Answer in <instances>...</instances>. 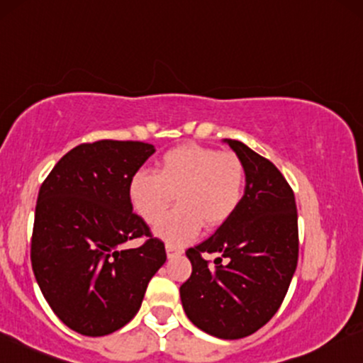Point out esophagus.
<instances>
[{"instance_id": "34e87169", "label": "esophagus", "mask_w": 363, "mask_h": 363, "mask_svg": "<svg viewBox=\"0 0 363 363\" xmlns=\"http://www.w3.org/2000/svg\"><path fill=\"white\" fill-rule=\"evenodd\" d=\"M165 250H167V255L169 257H174V255H179V253H182V247H177L174 245V243H165Z\"/></svg>"}]
</instances>
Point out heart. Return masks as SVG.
<instances>
[{"label":"heart","instance_id":"heart-1","mask_svg":"<svg viewBox=\"0 0 363 363\" xmlns=\"http://www.w3.org/2000/svg\"><path fill=\"white\" fill-rule=\"evenodd\" d=\"M245 187L238 155L187 143L160 157L157 172L138 170L128 186L135 211L148 225L162 217L178 194L179 206L155 226L167 243L182 245L203 228L223 225L237 211Z\"/></svg>","mask_w":363,"mask_h":363}]
</instances>
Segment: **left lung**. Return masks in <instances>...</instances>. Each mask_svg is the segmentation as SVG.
<instances>
[{
  "mask_svg": "<svg viewBox=\"0 0 363 363\" xmlns=\"http://www.w3.org/2000/svg\"><path fill=\"white\" fill-rule=\"evenodd\" d=\"M245 167L237 211L186 252L193 264L182 308L199 330L223 340L255 333L281 308L299 255L298 211L281 170L238 140H225ZM203 252H220L215 266Z\"/></svg>",
  "mask_w": 363,
  "mask_h": 363,
  "instance_id": "left-lung-1",
  "label": "left lung"
}]
</instances>
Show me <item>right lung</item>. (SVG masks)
I'll use <instances>...</instances> for the list:
<instances>
[{
	"label": "right lung",
	"mask_w": 363,
	"mask_h": 363,
	"mask_svg": "<svg viewBox=\"0 0 363 363\" xmlns=\"http://www.w3.org/2000/svg\"><path fill=\"white\" fill-rule=\"evenodd\" d=\"M155 152L143 142L81 143L38 191L30 259L52 311L65 326L103 336L125 326L164 265L165 247L133 213L128 186ZM145 238L137 249L124 243Z\"/></svg>",
	"instance_id": "1"
}]
</instances>
